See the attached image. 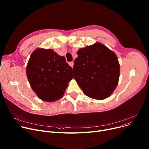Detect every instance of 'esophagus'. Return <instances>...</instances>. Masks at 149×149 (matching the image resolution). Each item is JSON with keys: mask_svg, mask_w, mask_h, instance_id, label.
Returning <instances> with one entry per match:
<instances>
[{"mask_svg": "<svg viewBox=\"0 0 149 149\" xmlns=\"http://www.w3.org/2000/svg\"><path fill=\"white\" fill-rule=\"evenodd\" d=\"M68 64L70 65V66L72 67L73 68V65H74V63H73V62H70V63H68Z\"/></svg>", "mask_w": 149, "mask_h": 149, "instance_id": "esophagus-1", "label": "esophagus"}]
</instances>
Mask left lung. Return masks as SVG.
Wrapping results in <instances>:
<instances>
[{
  "label": "left lung",
  "mask_w": 149,
  "mask_h": 149,
  "mask_svg": "<svg viewBox=\"0 0 149 149\" xmlns=\"http://www.w3.org/2000/svg\"><path fill=\"white\" fill-rule=\"evenodd\" d=\"M77 54L73 77L84 93L97 100L109 97L120 76V64L114 52L97 42L80 49Z\"/></svg>",
  "instance_id": "1"
}]
</instances>
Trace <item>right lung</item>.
I'll list each match as a JSON object with an SVG mask.
<instances>
[{
  "instance_id": "obj_1",
  "label": "right lung",
  "mask_w": 149,
  "mask_h": 149,
  "mask_svg": "<svg viewBox=\"0 0 149 149\" xmlns=\"http://www.w3.org/2000/svg\"><path fill=\"white\" fill-rule=\"evenodd\" d=\"M26 75L38 97L51 102L63 97L73 78V68L64 56L58 55L52 49H37L30 56Z\"/></svg>"
}]
</instances>
